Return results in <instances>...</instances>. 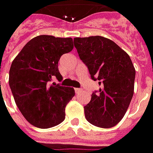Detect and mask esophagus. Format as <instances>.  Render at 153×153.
<instances>
[{
  "instance_id": "esophagus-1",
  "label": "esophagus",
  "mask_w": 153,
  "mask_h": 153,
  "mask_svg": "<svg viewBox=\"0 0 153 153\" xmlns=\"http://www.w3.org/2000/svg\"><path fill=\"white\" fill-rule=\"evenodd\" d=\"M74 91H75V93H76V94H78V93L81 92V90L80 89H79V88H75V89H74Z\"/></svg>"
}]
</instances>
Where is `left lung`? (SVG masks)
Segmentation results:
<instances>
[{
    "mask_svg": "<svg viewBox=\"0 0 153 153\" xmlns=\"http://www.w3.org/2000/svg\"><path fill=\"white\" fill-rule=\"evenodd\" d=\"M74 44L91 79L101 85L85 106V118L98 127H113L133 96L136 71L131 58L116 42L100 36L74 37Z\"/></svg>",
    "mask_w": 153,
    "mask_h": 153,
    "instance_id": "obj_1",
    "label": "left lung"
}]
</instances>
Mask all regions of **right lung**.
I'll list each match as a JSON object with an SVG mask.
<instances>
[{
    "label": "right lung",
    "mask_w": 153,
    "mask_h": 153,
    "mask_svg": "<svg viewBox=\"0 0 153 153\" xmlns=\"http://www.w3.org/2000/svg\"><path fill=\"white\" fill-rule=\"evenodd\" d=\"M73 48L71 37L41 35L30 40L11 63L9 85L15 102L34 126L50 128L65 119V107L74 90L51 81L63 79L58 63Z\"/></svg>",
    "instance_id": "right-lung-1"
}]
</instances>
